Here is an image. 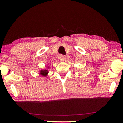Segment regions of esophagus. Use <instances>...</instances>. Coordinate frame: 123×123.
Instances as JSON below:
<instances>
[{"label": "esophagus", "instance_id": "1", "mask_svg": "<svg viewBox=\"0 0 123 123\" xmlns=\"http://www.w3.org/2000/svg\"><path fill=\"white\" fill-rule=\"evenodd\" d=\"M60 59L61 61H65V55H63L61 54L60 55Z\"/></svg>", "mask_w": 123, "mask_h": 123}]
</instances>
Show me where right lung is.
<instances>
[{
	"instance_id": "add662e5",
	"label": "right lung",
	"mask_w": 123,
	"mask_h": 123,
	"mask_svg": "<svg viewBox=\"0 0 123 123\" xmlns=\"http://www.w3.org/2000/svg\"><path fill=\"white\" fill-rule=\"evenodd\" d=\"M48 73V70H42L40 71V74L41 75L44 76H47Z\"/></svg>"
}]
</instances>
